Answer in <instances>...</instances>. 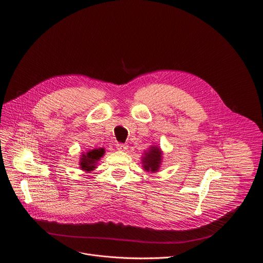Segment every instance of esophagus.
Segmentation results:
<instances>
[{"mask_svg":"<svg viewBox=\"0 0 263 263\" xmlns=\"http://www.w3.org/2000/svg\"><path fill=\"white\" fill-rule=\"evenodd\" d=\"M116 148H117V150H119V151H127L128 146L124 145V144H117V145H116Z\"/></svg>","mask_w":263,"mask_h":263,"instance_id":"1","label":"esophagus"}]
</instances>
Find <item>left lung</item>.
Returning <instances> with one entry per match:
<instances>
[{
	"label": "left lung",
	"mask_w": 263,
	"mask_h": 263,
	"mask_svg": "<svg viewBox=\"0 0 263 263\" xmlns=\"http://www.w3.org/2000/svg\"><path fill=\"white\" fill-rule=\"evenodd\" d=\"M162 151L158 146H151L149 150L145 151L144 157H142V164L146 172L156 173L159 171L162 163Z\"/></svg>",
	"instance_id": "obj_1"
}]
</instances>
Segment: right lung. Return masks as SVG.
I'll return each mask as SVG.
<instances>
[{
	"label": "right lung",
	"instance_id": "obj_1",
	"mask_svg": "<svg viewBox=\"0 0 263 263\" xmlns=\"http://www.w3.org/2000/svg\"><path fill=\"white\" fill-rule=\"evenodd\" d=\"M104 148H95L88 150L87 153H83L80 159L81 170L86 173L92 172L97 166V163H98V161L104 156Z\"/></svg>",
	"mask_w": 263,
	"mask_h": 263
}]
</instances>
